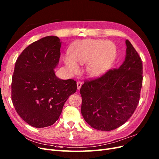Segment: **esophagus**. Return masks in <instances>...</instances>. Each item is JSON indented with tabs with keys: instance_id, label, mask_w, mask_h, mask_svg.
Wrapping results in <instances>:
<instances>
[{
	"instance_id": "esophagus-1",
	"label": "esophagus",
	"mask_w": 159,
	"mask_h": 159,
	"mask_svg": "<svg viewBox=\"0 0 159 159\" xmlns=\"http://www.w3.org/2000/svg\"><path fill=\"white\" fill-rule=\"evenodd\" d=\"M76 84H77V89L79 90L81 88V86H82V82H81V81H78Z\"/></svg>"
}]
</instances>
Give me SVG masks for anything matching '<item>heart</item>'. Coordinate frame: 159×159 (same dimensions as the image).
<instances>
[{"mask_svg": "<svg viewBox=\"0 0 159 159\" xmlns=\"http://www.w3.org/2000/svg\"><path fill=\"white\" fill-rule=\"evenodd\" d=\"M116 45L111 41L103 40L85 39L77 42L70 50V57L64 61L71 73L79 70L78 65L87 64L86 70L92 77L98 76L112 66L116 57Z\"/></svg>", "mask_w": 159, "mask_h": 159, "instance_id": "obj_1", "label": "heart"}]
</instances>
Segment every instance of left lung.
<instances>
[{"label": "left lung", "instance_id": "1", "mask_svg": "<svg viewBox=\"0 0 159 159\" xmlns=\"http://www.w3.org/2000/svg\"><path fill=\"white\" fill-rule=\"evenodd\" d=\"M125 43V60L119 69L84 80L80 89L81 113L94 129L110 131L120 127L133 115L139 104L143 63L129 40Z\"/></svg>", "mask_w": 159, "mask_h": 159}]
</instances>
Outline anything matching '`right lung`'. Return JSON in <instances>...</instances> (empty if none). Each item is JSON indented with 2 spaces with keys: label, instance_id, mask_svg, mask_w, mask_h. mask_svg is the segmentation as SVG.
Returning <instances> with one entry per match:
<instances>
[{
  "label": "right lung",
  "instance_id": "obj_1",
  "mask_svg": "<svg viewBox=\"0 0 159 159\" xmlns=\"http://www.w3.org/2000/svg\"><path fill=\"white\" fill-rule=\"evenodd\" d=\"M61 43L48 36L27 47L18 57L12 77L11 98L19 115L36 128L51 126L77 89L73 79L62 80L54 69L61 57Z\"/></svg>",
  "mask_w": 159,
  "mask_h": 159
}]
</instances>
